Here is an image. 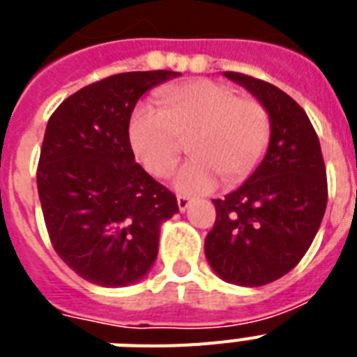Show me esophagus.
I'll return each mask as SVG.
<instances>
[{
    "label": "esophagus",
    "mask_w": 357,
    "mask_h": 357,
    "mask_svg": "<svg viewBox=\"0 0 357 357\" xmlns=\"http://www.w3.org/2000/svg\"><path fill=\"white\" fill-rule=\"evenodd\" d=\"M190 206V198H187V196L183 195H179L178 196V207H179V211H187Z\"/></svg>",
    "instance_id": "34e87169"
}]
</instances>
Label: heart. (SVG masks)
<instances>
[{
	"instance_id": "1",
	"label": "heart",
	"mask_w": 357,
	"mask_h": 357,
	"mask_svg": "<svg viewBox=\"0 0 357 357\" xmlns=\"http://www.w3.org/2000/svg\"><path fill=\"white\" fill-rule=\"evenodd\" d=\"M165 107L142 102L129 120V142L146 172H172L190 139L187 161L174 176L183 195H206L220 178L241 181L254 172L271 142V119L257 100L238 98L217 81L198 79L162 89Z\"/></svg>"
}]
</instances>
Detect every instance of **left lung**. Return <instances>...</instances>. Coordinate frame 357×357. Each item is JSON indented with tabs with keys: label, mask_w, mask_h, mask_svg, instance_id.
<instances>
[{
	"label": "left lung",
	"mask_w": 357,
	"mask_h": 357,
	"mask_svg": "<svg viewBox=\"0 0 357 357\" xmlns=\"http://www.w3.org/2000/svg\"><path fill=\"white\" fill-rule=\"evenodd\" d=\"M224 75L266 109L271 142L254 174L213 200L217 220L206 257L224 282L261 287L293 271L313 243L326 211V167L315 129L293 98L250 75Z\"/></svg>",
	"instance_id": "8db88e82"
}]
</instances>
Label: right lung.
<instances>
[{
    "label": "right lung",
    "mask_w": 357,
    "mask_h": 357,
    "mask_svg": "<svg viewBox=\"0 0 357 357\" xmlns=\"http://www.w3.org/2000/svg\"><path fill=\"white\" fill-rule=\"evenodd\" d=\"M178 72H126L83 86L50 116L36 185L59 257L83 280L126 287L157 259L159 229L179 211L129 142V119L146 91Z\"/></svg>",
    "instance_id": "right-lung-1"
}]
</instances>
